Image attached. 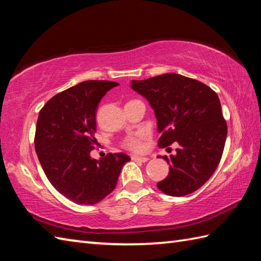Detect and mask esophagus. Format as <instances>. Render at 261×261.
<instances>
[{
  "label": "esophagus",
  "mask_w": 261,
  "mask_h": 261,
  "mask_svg": "<svg viewBox=\"0 0 261 261\" xmlns=\"http://www.w3.org/2000/svg\"><path fill=\"white\" fill-rule=\"evenodd\" d=\"M132 160H136V162H141V163H146L149 160L148 157H140V156H136V154H132L131 156Z\"/></svg>",
  "instance_id": "esophagus-1"
}]
</instances>
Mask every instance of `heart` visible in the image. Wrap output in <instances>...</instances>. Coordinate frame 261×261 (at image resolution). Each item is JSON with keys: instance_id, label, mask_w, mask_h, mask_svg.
<instances>
[{"instance_id": "b5f03b06", "label": "heart", "mask_w": 261, "mask_h": 261, "mask_svg": "<svg viewBox=\"0 0 261 261\" xmlns=\"http://www.w3.org/2000/svg\"><path fill=\"white\" fill-rule=\"evenodd\" d=\"M143 138H145V136L142 134L127 137L123 141V147L129 149L131 151H137V152L141 151L143 149V142H142Z\"/></svg>"}]
</instances>
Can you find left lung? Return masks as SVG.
Segmentation results:
<instances>
[{"instance_id": "1", "label": "left lung", "mask_w": 261, "mask_h": 261, "mask_svg": "<svg viewBox=\"0 0 261 261\" xmlns=\"http://www.w3.org/2000/svg\"><path fill=\"white\" fill-rule=\"evenodd\" d=\"M131 88L153 110L162 134L158 146L178 145L175 154L163 156L169 174L158 188L170 196L195 192L218 167L228 134L218 94L202 82L175 73L131 81Z\"/></svg>"}]
</instances>
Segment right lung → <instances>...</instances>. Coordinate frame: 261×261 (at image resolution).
<instances>
[{
	"mask_svg": "<svg viewBox=\"0 0 261 261\" xmlns=\"http://www.w3.org/2000/svg\"><path fill=\"white\" fill-rule=\"evenodd\" d=\"M119 83L85 81L51 97L39 112L35 148L47 178L76 204L92 205L118 182L127 154L91 157L96 145V111L102 97Z\"/></svg>",
	"mask_w": 261,
	"mask_h": 261,
	"instance_id": "obj_1",
	"label": "right lung"
}]
</instances>
